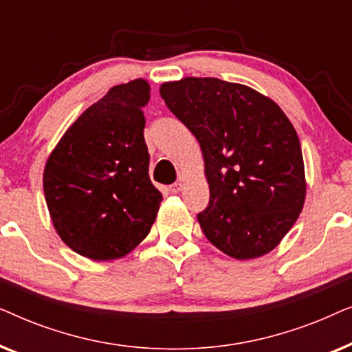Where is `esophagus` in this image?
<instances>
[{
    "mask_svg": "<svg viewBox=\"0 0 352 352\" xmlns=\"http://www.w3.org/2000/svg\"><path fill=\"white\" fill-rule=\"evenodd\" d=\"M181 190H182V184H181V182H175V184L170 186V192H171V194H179Z\"/></svg>",
    "mask_w": 352,
    "mask_h": 352,
    "instance_id": "34e87169",
    "label": "esophagus"
}]
</instances>
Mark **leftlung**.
<instances>
[{"label": "left lung", "mask_w": 352, "mask_h": 352, "mask_svg": "<svg viewBox=\"0 0 352 352\" xmlns=\"http://www.w3.org/2000/svg\"><path fill=\"white\" fill-rule=\"evenodd\" d=\"M160 96L204 153L210 204L197 219L206 239L235 259L272 252L306 199L300 139L287 115L258 91L219 78L168 81Z\"/></svg>", "instance_id": "8db88e82"}]
</instances>
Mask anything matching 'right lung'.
<instances>
[{"label": "right lung", "instance_id": "1", "mask_svg": "<svg viewBox=\"0 0 352 352\" xmlns=\"http://www.w3.org/2000/svg\"><path fill=\"white\" fill-rule=\"evenodd\" d=\"M151 86H113L67 129L47 158L43 189L67 247L94 261L133 252L151 232L162 194L148 177L142 107Z\"/></svg>", "mask_w": 352, "mask_h": 352}]
</instances>
